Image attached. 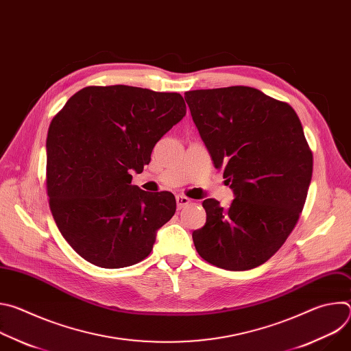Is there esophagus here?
I'll return each instance as SVG.
<instances>
[{"label":"esophagus","instance_id":"1","mask_svg":"<svg viewBox=\"0 0 351 351\" xmlns=\"http://www.w3.org/2000/svg\"><path fill=\"white\" fill-rule=\"evenodd\" d=\"M176 203H178V208L182 210L183 207L189 206L190 204V198L186 197V195H182V194H178L176 195Z\"/></svg>","mask_w":351,"mask_h":351}]
</instances>
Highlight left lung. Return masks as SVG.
Instances as JSON below:
<instances>
[{"mask_svg":"<svg viewBox=\"0 0 351 351\" xmlns=\"http://www.w3.org/2000/svg\"><path fill=\"white\" fill-rule=\"evenodd\" d=\"M193 122L234 199L228 208L207 198V222L193 232L207 263L247 271L267 263L303 211L313 153L294 110L247 87L184 93Z\"/></svg>","mask_w":351,"mask_h":351,"instance_id":"left-lung-1","label":"left lung"}]
</instances>
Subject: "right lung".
Instances as JSON below:
<instances>
[{
  "mask_svg": "<svg viewBox=\"0 0 351 351\" xmlns=\"http://www.w3.org/2000/svg\"><path fill=\"white\" fill-rule=\"evenodd\" d=\"M186 115L179 93L90 86L73 94L47 136V193L54 221L75 252L101 268H123L152 253L176 211L169 191L132 183L157 141Z\"/></svg>",
  "mask_w": 351,
  "mask_h": 351,
  "instance_id": "1",
  "label": "right lung"
}]
</instances>
